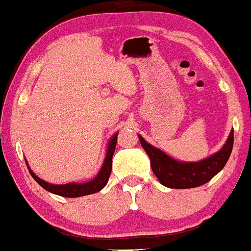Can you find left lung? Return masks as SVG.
<instances>
[{"mask_svg": "<svg viewBox=\"0 0 251 251\" xmlns=\"http://www.w3.org/2000/svg\"><path fill=\"white\" fill-rule=\"evenodd\" d=\"M139 140L151 158V170L162 185L171 189H191L207 183L223 170L233 149L234 131L231 129L220 151L198 162L174 160L158 148L149 145L140 134Z\"/></svg>", "mask_w": 251, "mask_h": 251, "instance_id": "1", "label": "left lung"}]
</instances>
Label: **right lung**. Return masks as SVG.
I'll use <instances>...</instances> for the list:
<instances>
[{
  "mask_svg": "<svg viewBox=\"0 0 251 251\" xmlns=\"http://www.w3.org/2000/svg\"><path fill=\"white\" fill-rule=\"evenodd\" d=\"M117 136H118V133L113 134L112 138L110 139L105 158H104V163L102 168H100V173L97 174V176L95 177L94 179L89 180V182H85V183H68V184H61V185L47 183L44 179L39 178V177H38L36 174L30 169V167L27 166L26 161H25V162H26L27 169L30 171L31 176L33 177L34 180L39 184L41 188L47 190L49 192H52L54 193V195H58L61 197H67V198H76V197L88 196V195H91V193H96L98 191H100V190H102L107 184L111 170H112V156L116 151Z\"/></svg>",
  "mask_w": 251,
  "mask_h": 251,
  "instance_id": "add662e5",
  "label": "right lung"
}]
</instances>
